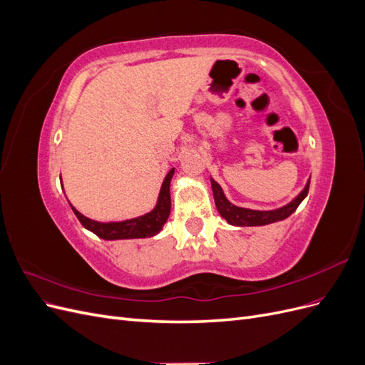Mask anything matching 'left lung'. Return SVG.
I'll return each mask as SVG.
<instances>
[{
	"label": "left lung",
	"mask_w": 365,
	"mask_h": 365,
	"mask_svg": "<svg viewBox=\"0 0 365 365\" xmlns=\"http://www.w3.org/2000/svg\"><path fill=\"white\" fill-rule=\"evenodd\" d=\"M309 182L306 184L303 192L298 195L294 201H291L288 205H284L279 210H272V212H259V210L236 207L227 200L222 189H220V185L215 180H212V187H213V196H215V204H216L217 212L228 224L237 225V227H256V225H267V224L277 222V220H283L288 216H291L297 210V207L300 205V202L306 197L309 192Z\"/></svg>",
	"instance_id": "1"
}]
</instances>
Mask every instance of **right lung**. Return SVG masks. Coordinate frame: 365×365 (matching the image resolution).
<instances>
[{"label": "right lung", "instance_id": "right-lung-1", "mask_svg": "<svg viewBox=\"0 0 365 365\" xmlns=\"http://www.w3.org/2000/svg\"><path fill=\"white\" fill-rule=\"evenodd\" d=\"M175 169H170L169 173L165 175L164 182L161 185L160 196L157 207L152 210L150 213L140 216L135 219L123 220V222H96L93 219H88L81 215L77 210L71 205L74 215L81 220V224L93 231L101 239L105 240H115V239H141V237H152L158 235L163 230L165 220L170 215V180L173 176Z\"/></svg>", "mask_w": 365, "mask_h": 365}]
</instances>
